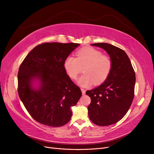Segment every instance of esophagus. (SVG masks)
Wrapping results in <instances>:
<instances>
[{"instance_id": "1", "label": "esophagus", "mask_w": 154, "mask_h": 154, "mask_svg": "<svg viewBox=\"0 0 154 154\" xmlns=\"http://www.w3.org/2000/svg\"><path fill=\"white\" fill-rule=\"evenodd\" d=\"M81 90H82V94H83V95H84V94H85V92H86V91H85V90L84 89V88H82V89H81Z\"/></svg>"}]
</instances>
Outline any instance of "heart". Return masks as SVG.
I'll use <instances>...</instances> for the list:
<instances>
[{"label":"heart","mask_w":154,"mask_h":154,"mask_svg":"<svg viewBox=\"0 0 154 154\" xmlns=\"http://www.w3.org/2000/svg\"><path fill=\"white\" fill-rule=\"evenodd\" d=\"M112 67V61L108 55L101 51L90 47L82 48L76 53V58L69 56L63 62V67L72 80L77 78L83 69V75L79 78L78 84L88 87L103 83L109 76Z\"/></svg>","instance_id":"heart-1"}]
</instances>
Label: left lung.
I'll return each mask as SVG.
<instances>
[{"mask_svg": "<svg viewBox=\"0 0 154 154\" xmlns=\"http://www.w3.org/2000/svg\"><path fill=\"white\" fill-rule=\"evenodd\" d=\"M92 45L106 51L112 61L111 71L103 84L86 91L91 99L88 106L89 118L95 125L103 127L118 122L127 114L134 97L136 74L122 49L106 43Z\"/></svg>", "mask_w": 154, "mask_h": 154, "instance_id": "8db88e82", "label": "left lung"}]
</instances>
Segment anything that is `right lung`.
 <instances>
[{"label":"right lung","mask_w":154,"mask_h":154,"mask_svg":"<svg viewBox=\"0 0 154 154\" xmlns=\"http://www.w3.org/2000/svg\"><path fill=\"white\" fill-rule=\"evenodd\" d=\"M79 44L44 43L32 49L18 72V93L25 108L37 122L58 127L72 116L71 107L82 96L79 87L67 74L63 62ZM39 86L33 87L34 81Z\"/></svg>","instance_id":"right-lung-1"}]
</instances>
